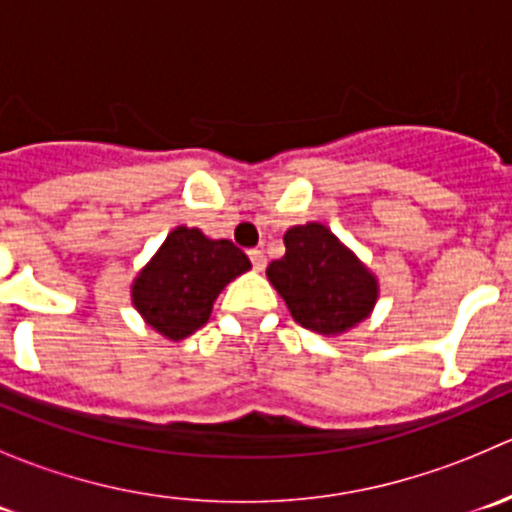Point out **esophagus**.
Here are the masks:
<instances>
[{
  "label": "esophagus",
  "mask_w": 512,
  "mask_h": 512,
  "mask_svg": "<svg viewBox=\"0 0 512 512\" xmlns=\"http://www.w3.org/2000/svg\"><path fill=\"white\" fill-rule=\"evenodd\" d=\"M247 255H250L252 267H255L257 272L265 270V265H267V255H265V252L260 250V247H255V250H250V252H247Z\"/></svg>",
  "instance_id": "obj_1"
}]
</instances>
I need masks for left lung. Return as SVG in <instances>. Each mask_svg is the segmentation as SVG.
<instances>
[{
  "instance_id": "left-lung-1",
  "label": "left lung",
  "mask_w": 512,
  "mask_h": 512,
  "mask_svg": "<svg viewBox=\"0 0 512 512\" xmlns=\"http://www.w3.org/2000/svg\"><path fill=\"white\" fill-rule=\"evenodd\" d=\"M285 257L267 267L294 322L317 334H342L359 324L376 302V280L319 223L285 232Z\"/></svg>"
}]
</instances>
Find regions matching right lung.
<instances>
[{
  "label": "right lung",
  "mask_w": 512,
  "mask_h": 512,
  "mask_svg": "<svg viewBox=\"0 0 512 512\" xmlns=\"http://www.w3.org/2000/svg\"><path fill=\"white\" fill-rule=\"evenodd\" d=\"M230 240H210L198 227H175L133 282V304L163 337H190L213 312L227 282L250 270Z\"/></svg>",
  "instance_id": "obj_1"
}]
</instances>
